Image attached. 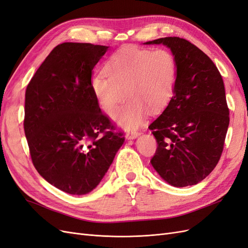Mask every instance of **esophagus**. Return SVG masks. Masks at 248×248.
I'll return each instance as SVG.
<instances>
[{
  "label": "esophagus",
  "instance_id": "esophagus-1",
  "mask_svg": "<svg viewBox=\"0 0 248 248\" xmlns=\"http://www.w3.org/2000/svg\"><path fill=\"white\" fill-rule=\"evenodd\" d=\"M140 133L138 132V131H130V132L126 134V138L128 140H134V139H137L140 136Z\"/></svg>",
  "mask_w": 248,
  "mask_h": 248
}]
</instances>
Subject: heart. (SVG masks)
I'll return each mask as SVG.
<instances>
[{
	"mask_svg": "<svg viewBox=\"0 0 248 248\" xmlns=\"http://www.w3.org/2000/svg\"><path fill=\"white\" fill-rule=\"evenodd\" d=\"M106 72L92 77L93 94L107 114L114 111L128 95L131 99L116 110L112 120L123 128L134 129L144 122L149 109L158 111L170 102L178 66L169 49L124 46L108 60Z\"/></svg>",
	"mask_w": 248,
	"mask_h": 248,
	"instance_id": "heart-1",
	"label": "heart"
}]
</instances>
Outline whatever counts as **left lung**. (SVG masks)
Instances as JSON below:
<instances>
[{
  "instance_id": "obj_1",
  "label": "left lung",
  "mask_w": 248,
  "mask_h": 248,
  "mask_svg": "<svg viewBox=\"0 0 248 248\" xmlns=\"http://www.w3.org/2000/svg\"><path fill=\"white\" fill-rule=\"evenodd\" d=\"M144 44H163L177 60L174 96L149 126L157 144L152 167L170 185H196L221 156L230 123L223 80L215 64L194 44L164 37Z\"/></svg>"
}]
</instances>
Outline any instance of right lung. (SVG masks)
<instances>
[{
    "label": "right lung",
    "mask_w": 248,
    "mask_h": 248,
    "mask_svg": "<svg viewBox=\"0 0 248 248\" xmlns=\"http://www.w3.org/2000/svg\"><path fill=\"white\" fill-rule=\"evenodd\" d=\"M108 48L59 44L26 90L24 128L34 167L70 194L96 188L125 140L102 114L91 88L92 70Z\"/></svg>",
    "instance_id": "obj_1"
}]
</instances>
